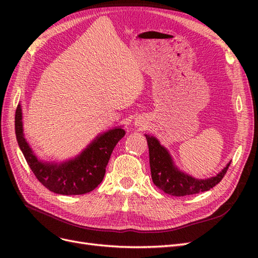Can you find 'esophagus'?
Masks as SVG:
<instances>
[{"label":"esophagus","instance_id":"esophagus-1","mask_svg":"<svg viewBox=\"0 0 258 258\" xmlns=\"http://www.w3.org/2000/svg\"><path fill=\"white\" fill-rule=\"evenodd\" d=\"M136 124H137V126H142V121L141 120H140V119H138V120H136Z\"/></svg>","mask_w":258,"mask_h":258}]
</instances>
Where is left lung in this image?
Wrapping results in <instances>:
<instances>
[{
    "label": "left lung",
    "mask_w": 258,
    "mask_h": 258,
    "mask_svg": "<svg viewBox=\"0 0 258 258\" xmlns=\"http://www.w3.org/2000/svg\"><path fill=\"white\" fill-rule=\"evenodd\" d=\"M145 137L150 151V166L153 182L159 189L171 196L182 197L213 188L222 181L230 166V162H228L220 173L210 178H195L182 172L174 165L170 153L159 143L157 139L148 135H145Z\"/></svg>",
    "instance_id": "8db88e82"
}]
</instances>
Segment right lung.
<instances>
[{"label":"right lung","mask_w":258,"mask_h":258,"mask_svg":"<svg viewBox=\"0 0 258 258\" xmlns=\"http://www.w3.org/2000/svg\"><path fill=\"white\" fill-rule=\"evenodd\" d=\"M17 142L32 172L46 188L59 195H83L102 182L105 169L116 144L124 136L121 127L99 135L75 158L64 162H46L36 157L23 136L20 104L15 115Z\"/></svg>","instance_id":"1"}]
</instances>
